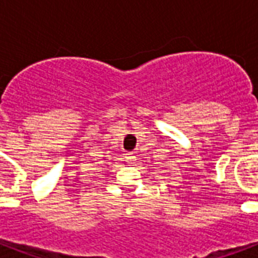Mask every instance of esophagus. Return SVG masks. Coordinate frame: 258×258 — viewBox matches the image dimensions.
Segmentation results:
<instances>
[{
    "label": "esophagus",
    "mask_w": 258,
    "mask_h": 258,
    "mask_svg": "<svg viewBox=\"0 0 258 258\" xmlns=\"http://www.w3.org/2000/svg\"><path fill=\"white\" fill-rule=\"evenodd\" d=\"M125 158H127V162H134V161H135V157H134L133 154H127V157H125Z\"/></svg>",
    "instance_id": "34e87169"
}]
</instances>
